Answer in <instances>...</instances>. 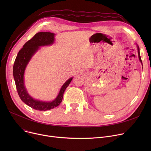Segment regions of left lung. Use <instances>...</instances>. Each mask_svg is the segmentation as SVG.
Returning <instances> with one entry per match:
<instances>
[{
  "instance_id": "left-lung-1",
  "label": "left lung",
  "mask_w": 151,
  "mask_h": 151,
  "mask_svg": "<svg viewBox=\"0 0 151 151\" xmlns=\"http://www.w3.org/2000/svg\"><path fill=\"white\" fill-rule=\"evenodd\" d=\"M137 49H138V58H139V60L141 62V64L142 65V60L141 59V56H140V52H139V46L137 45Z\"/></svg>"
}]
</instances>
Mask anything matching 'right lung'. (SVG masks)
<instances>
[{"mask_svg": "<svg viewBox=\"0 0 151 151\" xmlns=\"http://www.w3.org/2000/svg\"><path fill=\"white\" fill-rule=\"evenodd\" d=\"M55 34L50 32H40L36 34L27 42L19 51L13 65V76L16 87L21 100L29 106L36 110L46 111L57 107L60 105L63 99V95L66 88L72 80L71 78L63 84L58 96L52 101H42L30 97L24 86V75L27 65L34 54L39 50L40 46L53 44Z\"/></svg>", "mask_w": 151, "mask_h": 151, "instance_id": "add662e5", "label": "right lung"}]
</instances>
